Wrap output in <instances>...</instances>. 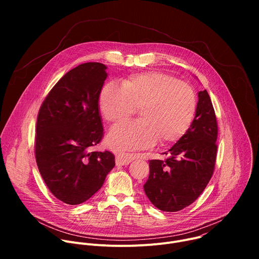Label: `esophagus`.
Here are the masks:
<instances>
[{
  "instance_id": "obj_1",
  "label": "esophagus",
  "mask_w": 259,
  "mask_h": 259,
  "mask_svg": "<svg viewBox=\"0 0 259 259\" xmlns=\"http://www.w3.org/2000/svg\"><path fill=\"white\" fill-rule=\"evenodd\" d=\"M135 158H136V156L133 155V154H118L117 157H116V164L119 165V166L128 165Z\"/></svg>"
}]
</instances>
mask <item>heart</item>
<instances>
[{
  "label": "heart",
  "mask_w": 259,
  "mask_h": 259,
  "mask_svg": "<svg viewBox=\"0 0 259 259\" xmlns=\"http://www.w3.org/2000/svg\"><path fill=\"white\" fill-rule=\"evenodd\" d=\"M104 120L117 124L139 108V121L112 129L107 143L116 151L137 150L155 144L167 146L188 132L195 119L197 95L189 84L159 71L134 73L121 86L105 84L98 96Z\"/></svg>",
  "instance_id": "heart-1"
}]
</instances>
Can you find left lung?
Wrapping results in <instances>:
<instances>
[{
    "label": "left lung",
    "mask_w": 259,
    "mask_h": 259,
    "mask_svg": "<svg viewBox=\"0 0 259 259\" xmlns=\"http://www.w3.org/2000/svg\"><path fill=\"white\" fill-rule=\"evenodd\" d=\"M192 126L165 160L150 161V176L143 189L160 210L176 212L194 203L210 181L216 161L218 127L206 90L200 91Z\"/></svg>",
    "instance_id": "obj_1"
}]
</instances>
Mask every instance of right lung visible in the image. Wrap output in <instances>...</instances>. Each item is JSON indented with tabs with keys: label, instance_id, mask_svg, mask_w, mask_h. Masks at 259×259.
<instances>
[{
	"label": "right lung",
	"instance_id": "add662e5",
	"mask_svg": "<svg viewBox=\"0 0 259 259\" xmlns=\"http://www.w3.org/2000/svg\"><path fill=\"white\" fill-rule=\"evenodd\" d=\"M105 69L100 62L70 69L48 93L36 119V165L52 195L68 205L89 200L116 164L108 151L89 152L103 137L98 96Z\"/></svg>",
	"mask_w": 259,
	"mask_h": 259
}]
</instances>
